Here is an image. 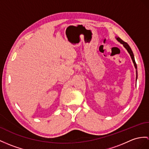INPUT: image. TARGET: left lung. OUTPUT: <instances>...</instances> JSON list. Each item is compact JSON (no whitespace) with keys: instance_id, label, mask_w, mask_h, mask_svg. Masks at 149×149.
<instances>
[{"instance_id":"8db88e82","label":"left lung","mask_w":149,"mask_h":149,"mask_svg":"<svg viewBox=\"0 0 149 149\" xmlns=\"http://www.w3.org/2000/svg\"><path fill=\"white\" fill-rule=\"evenodd\" d=\"M116 39H117L118 40L119 42H120L121 43H122V44L123 45V46H124V47H125V48L126 49V50H128V52H129L130 56H131V57H132V61H133V63H134V65H135V68L137 69L136 64V62H135V58H134L133 53V52H132V50L131 48H130V47L129 46V45H128V43H127L126 42H124L123 40H121L120 38L118 37V38H116ZM136 79H137V70H136Z\"/></svg>"}]
</instances>
